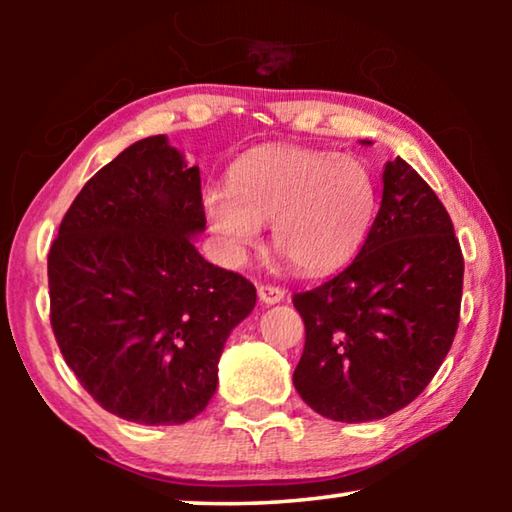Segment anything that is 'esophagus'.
<instances>
[{"label": "esophagus", "mask_w": 512, "mask_h": 512, "mask_svg": "<svg viewBox=\"0 0 512 512\" xmlns=\"http://www.w3.org/2000/svg\"><path fill=\"white\" fill-rule=\"evenodd\" d=\"M257 293L264 305H277V302H282L284 296H287V291L280 287H273V284H262V287L257 289Z\"/></svg>", "instance_id": "34e87169"}]
</instances>
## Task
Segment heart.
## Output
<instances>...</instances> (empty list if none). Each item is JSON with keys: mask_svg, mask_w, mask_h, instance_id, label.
<instances>
[{"mask_svg": "<svg viewBox=\"0 0 512 512\" xmlns=\"http://www.w3.org/2000/svg\"><path fill=\"white\" fill-rule=\"evenodd\" d=\"M203 212L228 257H244L271 225L277 253L320 275L357 253L375 214V185L350 155L268 146L230 169L228 189H205Z\"/></svg>", "mask_w": 512, "mask_h": 512, "instance_id": "1", "label": "heart"}]
</instances>
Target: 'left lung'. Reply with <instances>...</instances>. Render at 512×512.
Wrapping results in <instances>:
<instances>
[{"mask_svg": "<svg viewBox=\"0 0 512 512\" xmlns=\"http://www.w3.org/2000/svg\"><path fill=\"white\" fill-rule=\"evenodd\" d=\"M381 180L354 262L293 296L307 334L293 386L336 422L381 420L411 404L445 361L461 314L463 255L445 205L402 158L386 162Z\"/></svg>", "mask_w": 512, "mask_h": 512, "instance_id": "obj_1", "label": "left lung"}]
</instances>
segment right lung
<instances>
[{
    "instance_id": "1",
    "label": "right lung",
    "mask_w": 512,
    "mask_h": 512,
    "mask_svg": "<svg viewBox=\"0 0 512 512\" xmlns=\"http://www.w3.org/2000/svg\"><path fill=\"white\" fill-rule=\"evenodd\" d=\"M201 171L167 137L128 146L85 183L47 259L51 327L103 409L137 424L196 418L232 329L253 311L246 277L205 262Z\"/></svg>"
}]
</instances>
